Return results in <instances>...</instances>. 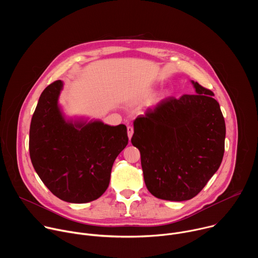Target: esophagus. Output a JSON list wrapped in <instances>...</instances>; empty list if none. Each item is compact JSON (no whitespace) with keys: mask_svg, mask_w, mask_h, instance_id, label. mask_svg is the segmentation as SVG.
<instances>
[{"mask_svg":"<svg viewBox=\"0 0 258 258\" xmlns=\"http://www.w3.org/2000/svg\"><path fill=\"white\" fill-rule=\"evenodd\" d=\"M133 134H134V127L133 126H127V136H128V139L131 140L132 137H133Z\"/></svg>","mask_w":258,"mask_h":258,"instance_id":"obj_1","label":"esophagus"}]
</instances>
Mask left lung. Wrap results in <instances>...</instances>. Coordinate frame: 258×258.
<instances>
[{
    "mask_svg": "<svg viewBox=\"0 0 258 258\" xmlns=\"http://www.w3.org/2000/svg\"><path fill=\"white\" fill-rule=\"evenodd\" d=\"M195 95L169 97L134 121L132 144L141 153L147 189L156 198L186 201L217 171L226 123L214 94L191 81Z\"/></svg>",
    "mask_w": 258,
    "mask_h": 258,
    "instance_id": "obj_1",
    "label": "left lung"
}]
</instances>
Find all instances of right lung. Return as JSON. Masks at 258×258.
I'll return each mask as SVG.
<instances>
[{
	"instance_id": "1",
	"label": "right lung",
	"mask_w": 258,
	"mask_h": 258,
	"mask_svg": "<svg viewBox=\"0 0 258 258\" xmlns=\"http://www.w3.org/2000/svg\"><path fill=\"white\" fill-rule=\"evenodd\" d=\"M63 82L42 93L30 122L29 155L45 186L69 203H88L107 190L114 160L125 148L126 126L68 118L59 105Z\"/></svg>"
}]
</instances>
